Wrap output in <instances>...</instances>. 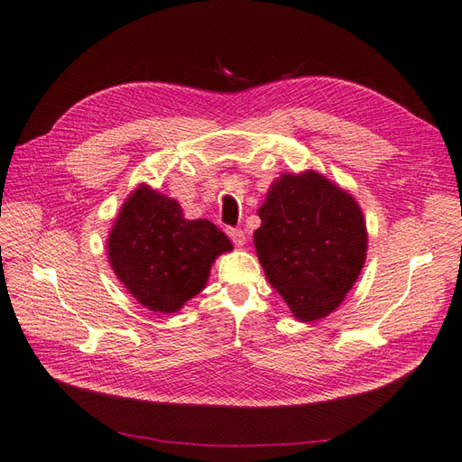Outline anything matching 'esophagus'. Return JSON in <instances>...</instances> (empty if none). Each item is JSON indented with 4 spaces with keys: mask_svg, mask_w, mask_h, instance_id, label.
<instances>
[{
    "mask_svg": "<svg viewBox=\"0 0 462 462\" xmlns=\"http://www.w3.org/2000/svg\"><path fill=\"white\" fill-rule=\"evenodd\" d=\"M227 235H229V238H231V241H233L236 246H243V245L246 243V235H245L243 229H238V227H227Z\"/></svg>",
    "mask_w": 462,
    "mask_h": 462,
    "instance_id": "esophagus-1",
    "label": "esophagus"
}]
</instances>
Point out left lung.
I'll return each instance as SVG.
<instances>
[{"mask_svg": "<svg viewBox=\"0 0 462 462\" xmlns=\"http://www.w3.org/2000/svg\"><path fill=\"white\" fill-rule=\"evenodd\" d=\"M254 231L267 281L300 321L340 306L367 256L357 202L317 171L284 173L269 189Z\"/></svg>", "mask_w": 462, "mask_h": 462, "instance_id": "1", "label": "left lung"}]
</instances>
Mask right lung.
<instances>
[{
    "label": "right lung",
    "mask_w": 462,
    "mask_h": 462,
    "mask_svg": "<svg viewBox=\"0 0 462 462\" xmlns=\"http://www.w3.org/2000/svg\"><path fill=\"white\" fill-rule=\"evenodd\" d=\"M233 245L208 219H185L181 206L147 185L124 202L108 236V260L141 306L178 311L208 281L212 262Z\"/></svg>",
    "instance_id": "1"
}]
</instances>
